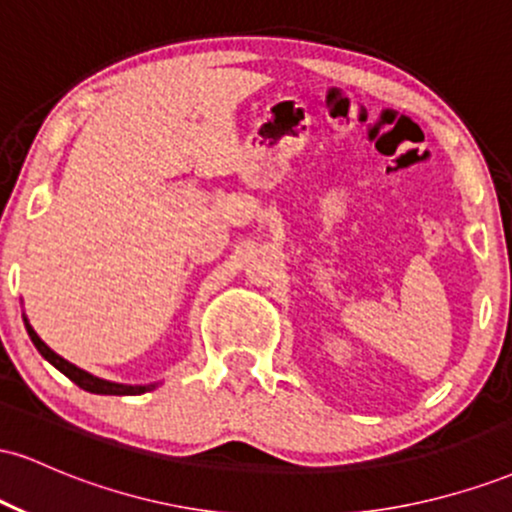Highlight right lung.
<instances>
[{
  "label": "right lung",
  "mask_w": 512,
  "mask_h": 512,
  "mask_svg": "<svg viewBox=\"0 0 512 512\" xmlns=\"http://www.w3.org/2000/svg\"><path fill=\"white\" fill-rule=\"evenodd\" d=\"M23 325H26L28 337H31V342L35 344V349L40 351V356H43L48 363H52V366L60 370V373L67 375V378L72 380V383L79 385L81 390L93 392V395H144V392H151V390H156V387H158V383L125 385V383H113V380L98 378V375L88 373V370L74 366V363H69L67 358H62L60 354H55V351H52L50 346L38 337V332L33 330L31 322H28L26 315H23Z\"/></svg>",
  "instance_id": "obj_1"
}]
</instances>
